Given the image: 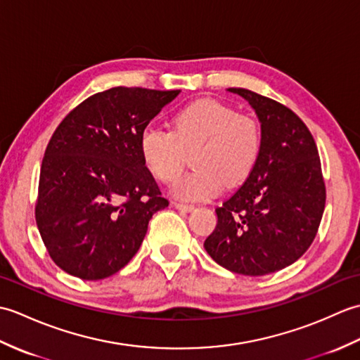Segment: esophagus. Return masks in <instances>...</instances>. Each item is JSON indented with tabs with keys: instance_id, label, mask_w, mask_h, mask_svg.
Returning <instances> with one entry per match:
<instances>
[{
	"instance_id": "esophagus-1",
	"label": "esophagus",
	"mask_w": 360,
	"mask_h": 360,
	"mask_svg": "<svg viewBox=\"0 0 360 360\" xmlns=\"http://www.w3.org/2000/svg\"><path fill=\"white\" fill-rule=\"evenodd\" d=\"M174 207L181 212H190L195 209L193 204H184V202H174Z\"/></svg>"
}]
</instances>
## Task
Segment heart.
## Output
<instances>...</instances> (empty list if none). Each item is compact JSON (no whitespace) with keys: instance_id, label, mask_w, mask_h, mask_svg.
Segmentation results:
<instances>
[{"instance_id":"obj_1","label":"heart","mask_w":360,"mask_h":360,"mask_svg":"<svg viewBox=\"0 0 360 360\" xmlns=\"http://www.w3.org/2000/svg\"><path fill=\"white\" fill-rule=\"evenodd\" d=\"M263 150V128L248 114L212 98L187 105L174 114L172 131L155 125L142 129L139 153L143 165L164 184L179 178L193 151L195 170L174 186L182 200H205L224 187L243 184Z\"/></svg>"}]
</instances>
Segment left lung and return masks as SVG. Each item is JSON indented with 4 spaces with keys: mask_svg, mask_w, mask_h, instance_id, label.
<instances>
[{
    "mask_svg": "<svg viewBox=\"0 0 360 360\" xmlns=\"http://www.w3.org/2000/svg\"><path fill=\"white\" fill-rule=\"evenodd\" d=\"M229 91L258 114L263 150L244 184L215 209L218 223L204 248L226 269L258 277L308 250L323 217L326 187L314 137L292 110L254 91Z\"/></svg>",
    "mask_w": 360,
    "mask_h": 360,
    "instance_id": "obj_1",
    "label": "left lung"
}]
</instances>
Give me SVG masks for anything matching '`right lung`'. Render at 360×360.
<instances>
[{"mask_svg":"<svg viewBox=\"0 0 360 360\" xmlns=\"http://www.w3.org/2000/svg\"><path fill=\"white\" fill-rule=\"evenodd\" d=\"M178 94L110 88L60 122L44 151L35 202L37 227L60 269L102 280L139 250L151 217L168 207L142 162L139 136Z\"/></svg>","mask_w":360,"mask_h":360,"instance_id":"obj_1","label":"right lung"}]
</instances>
